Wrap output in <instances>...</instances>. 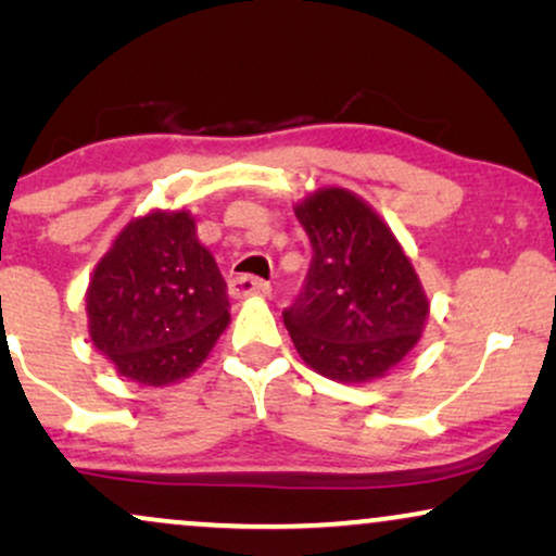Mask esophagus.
<instances>
[{"instance_id":"esophagus-1","label":"esophagus","mask_w":556,"mask_h":556,"mask_svg":"<svg viewBox=\"0 0 556 556\" xmlns=\"http://www.w3.org/2000/svg\"><path fill=\"white\" fill-rule=\"evenodd\" d=\"M232 299H245V295H270V283L255 276H235L230 280Z\"/></svg>"}]
</instances>
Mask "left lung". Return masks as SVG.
Wrapping results in <instances>:
<instances>
[{"label": "left lung", "mask_w": 556, "mask_h": 556, "mask_svg": "<svg viewBox=\"0 0 556 556\" xmlns=\"http://www.w3.org/2000/svg\"><path fill=\"white\" fill-rule=\"evenodd\" d=\"M311 242L299 295L283 311L301 359L337 382H369L420 339L428 299L390 227L346 189L295 207Z\"/></svg>", "instance_id": "obj_1"}]
</instances>
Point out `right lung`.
Returning a JSON list of instances; mask_svg holds the SVG:
<instances>
[{
	"label": "right lung",
	"mask_w": 556,
	"mask_h": 556,
	"mask_svg": "<svg viewBox=\"0 0 556 556\" xmlns=\"http://www.w3.org/2000/svg\"><path fill=\"white\" fill-rule=\"evenodd\" d=\"M225 280L189 212H151L124 227L88 286L98 352L139 384L187 377L227 326Z\"/></svg>",
	"instance_id": "obj_1"
}]
</instances>
